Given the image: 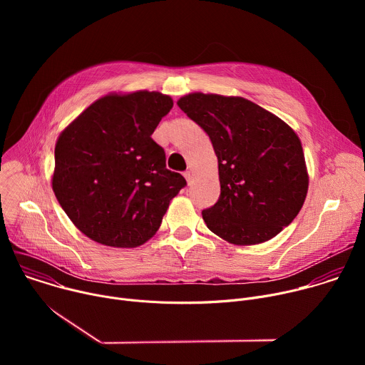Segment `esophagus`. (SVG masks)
Masks as SVG:
<instances>
[{
	"mask_svg": "<svg viewBox=\"0 0 365 365\" xmlns=\"http://www.w3.org/2000/svg\"><path fill=\"white\" fill-rule=\"evenodd\" d=\"M185 179H186V182H187V185H192V182H193V173L190 172V170H187V172H185Z\"/></svg>",
	"mask_w": 365,
	"mask_h": 365,
	"instance_id": "1",
	"label": "esophagus"
}]
</instances>
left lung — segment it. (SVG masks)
I'll list each match as a JSON object with an SVG mask.
<instances>
[{
	"label": "left lung",
	"instance_id": "left-lung-1",
	"mask_svg": "<svg viewBox=\"0 0 365 365\" xmlns=\"http://www.w3.org/2000/svg\"><path fill=\"white\" fill-rule=\"evenodd\" d=\"M178 106L210 135L218 158L221 195L202 211L206 227L234 245L276 237L296 218L309 187L297 134L241 96L193 92Z\"/></svg>",
	"mask_w": 365,
	"mask_h": 365
}]
</instances>
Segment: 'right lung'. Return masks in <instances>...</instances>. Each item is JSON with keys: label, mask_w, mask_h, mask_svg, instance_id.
I'll list each match as a JSON object with an SVG mask.
<instances>
[{"label": "right lung", "mask_w": 365, "mask_h": 365, "mask_svg": "<svg viewBox=\"0 0 365 365\" xmlns=\"http://www.w3.org/2000/svg\"><path fill=\"white\" fill-rule=\"evenodd\" d=\"M173 99L160 92L108 93L59 135L51 187L73 225L108 247L134 248L159 230L186 185L151 138Z\"/></svg>", "instance_id": "1"}]
</instances>
